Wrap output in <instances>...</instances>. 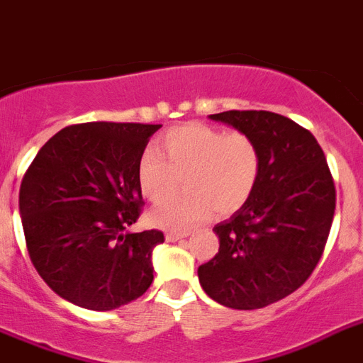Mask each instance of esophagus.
<instances>
[{"mask_svg":"<svg viewBox=\"0 0 363 363\" xmlns=\"http://www.w3.org/2000/svg\"><path fill=\"white\" fill-rule=\"evenodd\" d=\"M188 233H177V230H169V233L166 234V240L167 242H177V240H182L186 238Z\"/></svg>","mask_w":363,"mask_h":363,"instance_id":"obj_1","label":"esophagus"}]
</instances>
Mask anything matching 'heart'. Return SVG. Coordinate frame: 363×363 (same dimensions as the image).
Wrapping results in <instances>:
<instances>
[{"mask_svg": "<svg viewBox=\"0 0 363 363\" xmlns=\"http://www.w3.org/2000/svg\"><path fill=\"white\" fill-rule=\"evenodd\" d=\"M162 151L149 147L140 158L144 196L153 203L166 199L179 188L181 177L188 194L164 201L151 212L157 227L186 230L214 210L233 214L251 199L260 179V147L242 130L184 123L164 135Z\"/></svg>", "mask_w": 363, "mask_h": 363, "instance_id": "heart-1", "label": "heart"}]
</instances>
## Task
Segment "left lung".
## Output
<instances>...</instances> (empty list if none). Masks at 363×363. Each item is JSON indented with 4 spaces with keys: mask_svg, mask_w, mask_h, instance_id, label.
<instances>
[{
    "mask_svg": "<svg viewBox=\"0 0 363 363\" xmlns=\"http://www.w3.org/2000/svg\"><path fill=\"white\" fill-rule=\"evenodd\" d=\"M210 118L252 136L262 167L251 199L214 227L219 251L197 275L219 304L264 308L301 288L321 260L336 210L334 179L318 140L286 116L227 111Z\"/></svg>",
    "mask_w": 363,
    "mask_h": 363,
    "instance_id": "obj_1",
    "label": "left lung"
}]
</instances>
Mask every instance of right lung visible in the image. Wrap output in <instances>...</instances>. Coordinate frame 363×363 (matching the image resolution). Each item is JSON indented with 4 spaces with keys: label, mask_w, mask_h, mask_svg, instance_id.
Returning a JSON list of instances; mask_svg holds the SVG:
<instances>
[{
    "label": "right lung",
    "mask_w": 363,
    "mask_h": 363,
    "mask_svg": "<svg viewBox=\"0 0 363 363\" xmlns=\"http://www.w3.org/2000/svg\"><path fill=\"white\" fill-rule=\"evenodd\" d=\"M160 125L90 121L51 136L20 186L27 252L62 299L120 308L153 282L157 228L127 233L142 214L138 164Z\"/></svg>",
    "instance_id": "obj_1"
}]
</instances>
